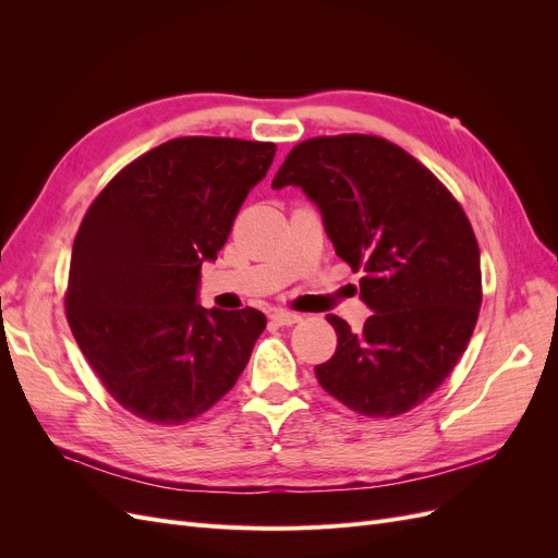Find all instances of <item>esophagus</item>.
<instances>
[{
	"label": "esophagus",
	"instance_id": "34e87169",
	"mask_svg": "<svg viewBox=\"0 0 558 558\" xmlns=\"http://www.w3.org/2000/svg\"><path fill=\"white\" fill-rule=\"evenodd\" d=\"M269 318H272L277 326H293V324H298V320H302V314L286 312V310H275Z\"/></svg>",
	"mask_w": 558,
	"mask_h": 558
}]
</instances>
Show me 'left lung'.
<instances>
[{
	"label": "left lung",
	"instance_id": "8db88e82",
	"mask_svg": "<svg viewBox=\"0 0 558 558\" xmlns=\"http://www.w3.org/2000/svg\"><path fill=\"white\" fill-rule=\"evenodd\" d=\"M298 185L320 211L335 253L363 269V330L328 314L332 359L318 384L365 416L424 402L459 363L482 305L480 246L461 205L424 165L381 137L298 144L272 189Z\"/></svg>",
	"mask_w": 558,
	"mask_h": 558
}]
</instances>
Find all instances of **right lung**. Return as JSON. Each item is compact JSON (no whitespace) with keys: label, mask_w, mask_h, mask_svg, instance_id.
<instances>
[{"label":"right lung","mask_w":558,"mask_h":558,"mask_svg":"<svg viewBox=\"0 0 558 558\" xmlns=\"http://www.w3.org/2000/svg\"><path fill=\"white\" fill-rule=\"evenodd\" d=\"M269 142L181 137L118 172L72 248L66 320L107 391L134 416L185 424L221 400L267 318L199 305L234 216L275 160Z\"/></svg>","instance_id":"obj_1"}]
</instances>
